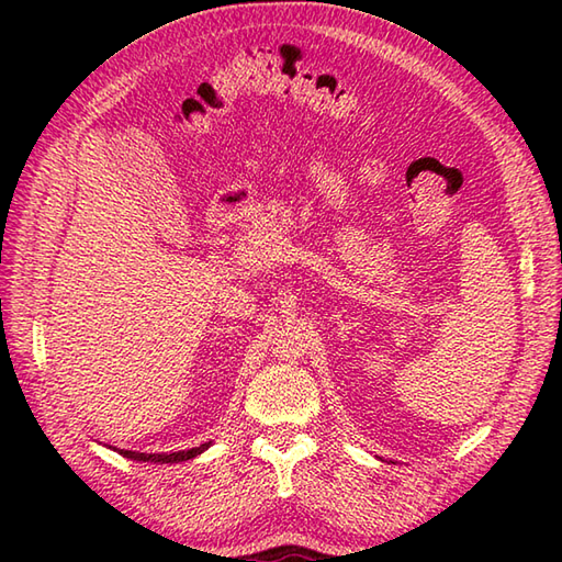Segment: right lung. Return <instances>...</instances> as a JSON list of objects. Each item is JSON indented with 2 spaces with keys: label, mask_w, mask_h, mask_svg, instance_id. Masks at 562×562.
Masks as SVG:
<instances>
[{
  "label": "right lung",
  "mask_w": 562,
  "mask_h": 562,
  "mask_svg": "<svg viewBox=\"0 0 562 562\" xmlns=\"http://www.w3.org/2000/svg\"><path fill=\"white\" fill-rule=\"evenodd\" d=\"M212 441H205V445L186 449V451H171V453H142V451H130V449H115L121 457L133 459V461H145V463H178V461H190L195 459L198 453L210 449Z\"/></svg>",
  "instance_id": "add662e5"
}]
</instances>
